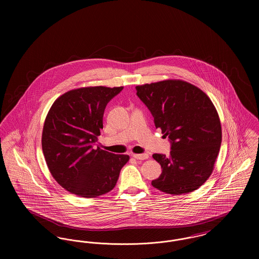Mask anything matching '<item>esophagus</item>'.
<instances>
[{"mask_svg":"<svg viewBox=\"0 0 259 259\" xmlns=\"http://www.w3.org/2000/svg\"><path fill=\"white\" fill-rule=\"evenodd\" d=\"M132 156H133L135 159H139V160H145V159H148V153H142V154H132Z\"/></svg>","mask_w":259,"mask_h":259,"instance_id":"1","label":"esophagus"}]
</instances>
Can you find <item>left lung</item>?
<instances>
[{
    "label": "left lung",
    "instance_id": "left-lung-1",
    "mask_svg": "<svg viewBox=\"0 0 259 259\" xmlns=\"http://www.w3.org/2000/svg\"><path fill=\"white\" fill-rule=\"evenodd\" d=\"M136 90L155 127L171 143L169 155H152L162 172L151 185L172 195L196 190L209 179L222 145V125L213 104L201 89L183 80H163Z\"/></svg>",
    "mask_w": 259,
    "mask_h": 259
}]
</instances>
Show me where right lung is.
I'll use <instances>...</instances> for the list:
<instances>
[{
  "label": "right lung",
  "instance_id": "obj_1",
  "mask_svg": "<svg viewBox=\"0 0 259 259\" xmlns=\"http://www.w3.org/2000/svg\"><path fill=\"white\" fill-rule=\"evenodd\" d=\"M122 89H74L63 94L50 108L42 130V152L52 177L73 194L93 198L108 193L129 160L126 154L95 147L105 109Z\"/></svg>",
  "mask_w": 259,
  "mask_h": 259
}]
</instances>
